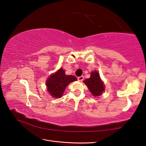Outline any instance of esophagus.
<instances>
[{
	"label": "esophagus",
	"instance_id": "obj_1",
	"mask_svg": "<svg viewBox=\"0 0 146 146\" xmlns=\"http://www.w3.org/2000/svg\"><path fill=\"white\" fill-rule=\"evenodd\" d=\"M84 79V76H80L79 77H78V81H82Z\"/></svg>",
	"mask_w": 146,
	"mask_h": 146
}]
</instances>
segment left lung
I'll list each match as a JSON object with an SVG mask.
<instances>
[{"mask_svg": "<svg viewBox=\"0 0 146 146\" xmlns=\"http://www.w3.org/2000/svg\"><path fill=\"white\" fill-rule=\"evenodd\" d=\"M84 83L88 88L90 92L94 96H100L104 90V86L103 81L96 71L91 72V77L84 81Z\"/></svg>", "mask_w": 146, "mask_h": 146, "instance_id": "left-lung-1", "label": "left lung"}]
</instances>
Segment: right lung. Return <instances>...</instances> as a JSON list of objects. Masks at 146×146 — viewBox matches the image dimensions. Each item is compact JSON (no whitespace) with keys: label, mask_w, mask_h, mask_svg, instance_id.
Here are the masks:
<instances>
[{"label":"right lung","mask_w":146,"mask_h":146,"mask_svg":"<svg viewBox=\"0 0 146 146\" xmlns=\"http://www.w3.org/2000/svg\"><path fill=\"white\" fill-rule=\"evenodd\" d=\"M76 80L75 76L66 75L65 70L60 68L47 80L46 83L47 90L52 96L60 98L62 97L68 84Z\"/></svg>","instance_id":"right-lung-1"}]
</instances>
